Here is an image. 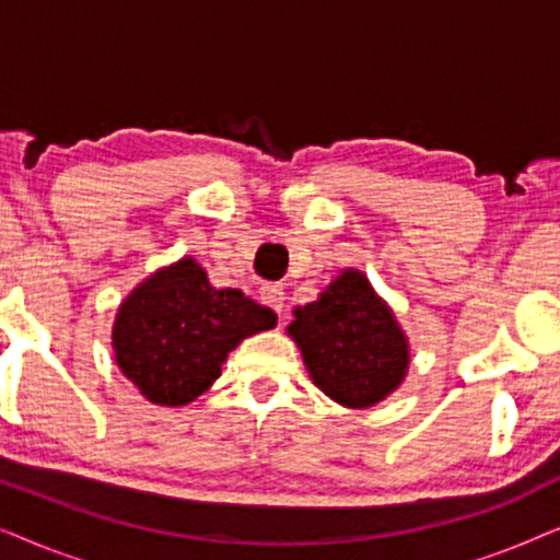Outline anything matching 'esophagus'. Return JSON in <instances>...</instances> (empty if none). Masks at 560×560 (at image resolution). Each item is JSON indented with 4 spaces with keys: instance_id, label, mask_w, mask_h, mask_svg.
Returning <instances> with one entry per match:
<instances>
[{
    "instance_id": "obj_1",
    "label": "esophagus",
    "mask_w": 560,
    "mask_h": 560,
    "mask_svg": "<svg viewBox=\"0 0 560 560\" xmlns=\"http://www.w3.org/2000/svg\"><path fill=\"white\" fill-rule=\"evenodd\" d=\"M259 301L270 305V308L282 318V308H285V290H282V285H278V282H265V285L259 288Z\"/></svg>"
}]
</instances>
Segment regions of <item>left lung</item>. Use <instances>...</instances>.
<instances>
[{
  "mask_svg": "<svg viewBox=\"0 0 560 560\" xmlns=\"http://www.w3.org/2000/svg\"><path fill=\"white\" fill-rule=\"evenodd\" d=\"M288 331L301 347L313 382L347 408L385 400L408 370L402 331L357 270H347L318 301L298 308Z\"/></svg>",
  "mask_w": 560,
  "mask_h": 560,
  "instance_id": "obj_1",
  "label": "left lung"
}]
</instances>
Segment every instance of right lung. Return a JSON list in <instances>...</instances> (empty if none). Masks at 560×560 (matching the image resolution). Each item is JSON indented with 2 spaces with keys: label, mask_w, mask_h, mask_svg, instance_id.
<instances>
[{
  "label": "right lung",
  "mask_w": 560,
  "mask_h": 560,
  "mask_svg": "<svg viewBox=\"0 0 560 560\" xmlns=\"http://www.w3.org/2000/svg\"><path fill=\"white\" fill-rule=\"evenodd\" d=\"M275 324L267 305L211 288L194 259H180L121 303L112 339L121 372L150 402L186 405L219 377L244 336Z\"/></svg>",
  "instance_id": "1"
}]
</instances>
